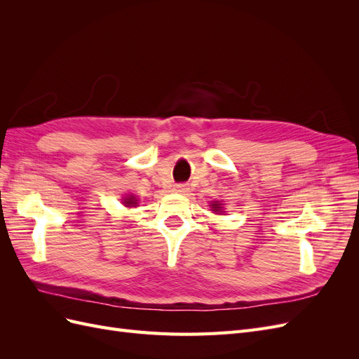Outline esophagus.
Instances as JSON below:
<instances>
[{
	"label": "esophagus",
	"mask_w": 359,
	"mask_h": 359,
	"mask_svg": "<svg viewBox=\"0 0 359 359\" xmlns=\"http://www.w3.org/2000/svg\"><path fill=\"white\" fill-rule=\"evenodd\" d=\"M173 191L186 193V191H189V186L187 184H175V186H173Z\"/></svg>",
	"instance_id": "esophagus-1"
}]
</instances>
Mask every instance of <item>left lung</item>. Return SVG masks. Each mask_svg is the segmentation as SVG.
I'll return each mask as SVG.
<instances>
[{"label":"left lung","mask_w":359,"mask_h":359,"mask_svg":"<svg viewBox=\"0 0 359 359\" xmlns=\"http://www.w3.org/2000/svg\"><path fill=\"white\" fill-rule=\"evenodd\" d=\"M220 205H222V203H212V211H219V212H220V210H222Z\"/></svg>","instance_id":"1"}]
</instances>
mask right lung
I'll return each mask as SVG.
<instances>
[{"label": "right lung", "mask_w": 359, "mask_h": 359, "mask_svg": "<svg viewBox=\"0 0 359 359\" xmlns=\"http://www.w3.org/2000/svg\"><path fill=\"white\" fill-rule=\"evenodd\" d=\"M124 203H127V206H128V205H136L137 202H136V199H133V198H128V199H126Z\"/></svg>", "instance_id": "obj_1"}]
</instances>
